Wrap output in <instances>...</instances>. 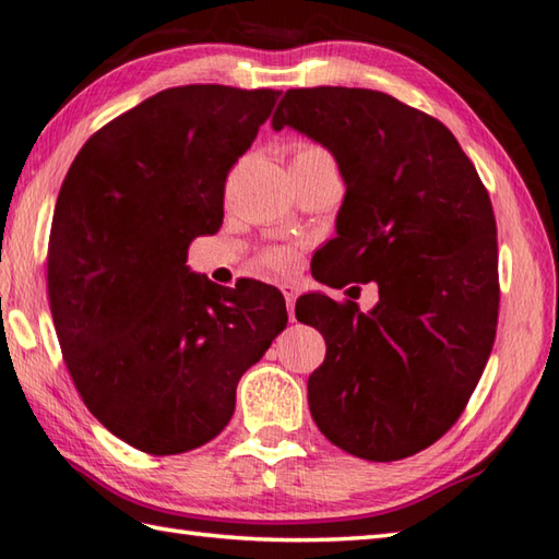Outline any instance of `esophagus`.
Masks as SVG:
<instances>
[{
  "label": "esophagus",
  "mask_w": 559,
  "mask_h": 559,
  "mask_svg": "<svg viewBox=\"0 0 559 559\" xmlns=\"http://www.w3.org/2000/svg\"><path fill=\"white\" fill-rule=\"evenodd\" d=\"M281 293H283V298H286L290 320H295V300H298V286H295V283H283Z\"/></svg>",
  "instance_id": "1"
}]
</instances>
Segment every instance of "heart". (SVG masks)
<instances>
[{
    "instance_id": "heart-1",
    "label": "heart",
    "mask_w": 559,
    "mask_h": 559,
    "mask_svg": "<svg viewBox=\"0 0 559 559\" xmlns=\"http://www.w3.org/2000/svg\"><path fill=\"white\" fill-rule=\"evenodd\" d=\"M317 155L326 157V152L320 150V147H314V145H302V147H298V152H295L293 157H317ZM264 264L273 271L286 269L290 264V251L288 249H271L264 254Z\"/></svg>"
}]
</instances>
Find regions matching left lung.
Returning a JSON list of instances; mask_svg holds the SVG:
<instances>
[{
	"instance_id": "obj_1",
	"label": "left lung",
	"mask_w": 559,
	"mask_h": 559,
	"mask_svg": "<svg viewBox=\"0 0 559 559\" xmlns=\"http://www.w3.org/2000/svg\"><path fill=\"white\" fill-rule=\"evenodd\" d=\"M271 128L332 152L346 193L322 249L326 286L378 283L370 312L302 295L324 364L308 380L314 424L364 461H402L451 429L497 334V223L473 162L441 120L348 86L288 90Z\"/></svg>"
}]
</instances>
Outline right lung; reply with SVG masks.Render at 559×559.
I'll return each instance as SVG.
<instances>
[{
    "instance_id": "right-lung-1",
    "label": "right lung",
    "mask_w": 559,
    "mask_h": 559,
    "mask_svg": "<svg viewBox=\"0 0 559 559\" xmlns=\"http://www.w3.org/2000/svg\"><path fill=\"white\" fill-rule=\"evenodd\" d=\"M278 92L189 84L114 118L74 157L55 203L48 295L86 407L152 455L193 451L235 412L237 382L288 324L259 281L221 288L186 266L223 225L227 171Z\"/></svg>"
}]
</instances>
